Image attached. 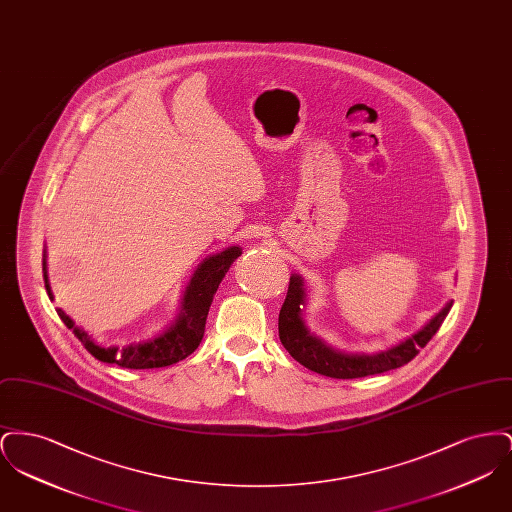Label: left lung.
<instances>
[{
  "instance_id": "1",
  "label": "left lung",
  "mask_w": 512,
  "mask_h": 512,
  "mask_svg": "<svg viewBox=\"0 0 512 512\" xmlns=\"http://www.w3.org/2000/svg\"><path fill=\"white\" fill-rule=\"evenodd\" d=\"M307 305V290L303 278L295 272L290 276V288L286 301L280 309L278 317V334L286 351L297 363L330 378H363L372 374H382L393 368L407 365L418 355V351L434 338L441 322L453 307V301L445 303V307L430 318L418 332L407 340L399 341L388 349L376 353H359V351H343L332 347L330 343L313 334L303 318V309Z\"/></svg>"
}]
</instances>
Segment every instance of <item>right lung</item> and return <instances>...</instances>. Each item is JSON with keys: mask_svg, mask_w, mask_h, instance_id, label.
Returning a JSON list of instances; mask_svg holds the SVG:
<instances>
[{"mask_svg": "<svg viewBox=\"0 0 512 512\" xmlns=\"http://www.w3.org/2000/svg\"><path fill=\"white\" fill-rule=\"evenodd\" d=\"M242 255L240 245H228L222 251L207 255L192 274L186 290L180 299L178 315L167 328H163L153 338L142 341H128L122 345H101L94 340L84 328L76 326L73 318L63 309H57V315L65 322L67 328L73 330L74 336L101 363L119 365L122 368L142 370V368H161L174 365L188 355H192L201 343L205 332V320L209 315V307L213 297L219 290V284L228 272L230 265ZM42 270L49 299L53 301V293L48 280V251L42 255Z\"/></svg>", "mask_w": 512, "mask_h": 512, "instance_id": "1", "label": "right lung"}]
</instances>
